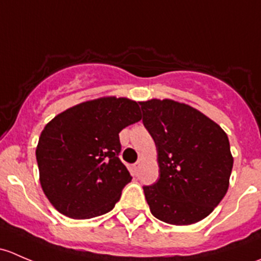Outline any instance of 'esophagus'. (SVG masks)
Listing matches in <instances>:
<instances>
[{"mask_svg": "<svg viewBox=\"0 0 261 261\" xmlns=\"http://www.w3.org/2000/svg\"><path fill=\"white\" fill-rule=\"evenodd\" d=\"M140 165H141V160H139V162H136L135 164L133 165V168H134V172H138V170H139V168H140Z\"/></svg>", "mask_w": 261, "mask_h": 261, "instance_id": "34e87169", "label": "esophagus"}]
</instances>
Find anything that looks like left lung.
Wrapping results in <instances>:
<instances>
[{"instance_id":"8db88e82","label":"left lung","mask_w":261,"mask_h":261,"mask_svg":"<svg viewBox=\"0 0 261 261\" xmlns=\"http://www.w3.org/2000/svg\"><path fill=\"white\" fill-rule=\"evenodd\" d=\"M143 122L154 139L159 179L144 187L152 216L170 225H192L222 201L233 165L220 125L173 99L140 102Z\"/></svg>"}]
</instances>
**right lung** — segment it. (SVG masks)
Wrapping results in <instances>:
<instances>
[{"label":"right lung","instance_id":"right-lung-1","mask_svg":"<svg viewBox=\"0 0 261 261\" xmlns=\"http://www.w3.org/2000/svg\"><path fill=\"white\" fill-rule=\"evenodd\" d=\"M140 120L138 102L101 97L75 105L46 123L36 160L41 188L57 211L87 220L114 208L133 179L118 158V134Z\"/></svg>","mask_w":261,"mask_h":261}]
</instances>
